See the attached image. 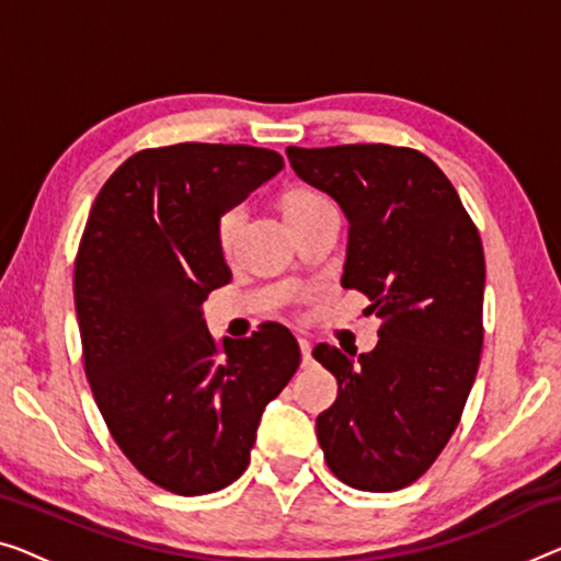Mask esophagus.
I'll return each instance as SVG.
<instances>
[{
	"mask_svg": "<svg viewBox=\"0 0 561 561\" xmlns=\"http://www.w3.org/2000/svg\"><path fill=\"white\" fill-rule=\"evenodd\" d=\"M299 350H302V367L312 365V345L305 337H299Z\"/></svg>",
	"mask_w": 561,
	"mask_h": 561,
	"instance_id": "esophagus-1",
	"label": "esophagus"
}]
</instances>
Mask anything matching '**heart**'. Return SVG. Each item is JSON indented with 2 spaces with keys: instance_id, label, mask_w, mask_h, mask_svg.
<instances>
[{
  "instance_id": "heart-1",
  "label": "heart",
  "mask_w": 561,
  "mask_h": 561,
  "mask_svg": "<svg viewBox=\"0 0 561 561\" xmlns=\"http://www.w3.org/2000/svg\"><path fill=\"white\" fill-rule=\"evenodd\" d=\"M328 198H322L320 194H312V191H295V194H289L284 198V214L287 211H297V208H307V206H314V204H324ZM241 221H244V211L241 208H231L221 216L219 221V244L224 249H229L233 244V239H237Z\"/></svg>"
}]
</instances>
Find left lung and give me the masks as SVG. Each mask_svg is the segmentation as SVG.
<instances>
[{"instance_id": "1", "label": "left lung", "mask_w": 561, "mask_h": 561, "mask_svg": "<svg viewBox=\"0 0 561 561\" xmlns=\"http://www.w3.org/2000/svg\"><path fill=\"white\" fill-rule=\"evenodd\" d=\"M291 169L350 221L342 287L382 320L373 353L317 345L337 400L317 415L330 471L360 491H398L454 436L483 345L481 237L428 156L382 144L287 148Z\"/></svg>"}]
</instances>
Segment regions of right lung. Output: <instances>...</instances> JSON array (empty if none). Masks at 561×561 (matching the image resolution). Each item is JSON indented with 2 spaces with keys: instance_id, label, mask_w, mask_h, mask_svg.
Returning a JSON list of instances; mask_svg holds the SVG:
<instances>
[{
  "instance_id": "obj_1",
  "label": "right lung",
  "mask_w": 561,
  "mask_h": 561,
  "mask_svg": "<svg viewBox=\"0 0 561 561\" xmlns=\"http://www.w3.org/2000/svg\"><path fill=\"white\" fill-rule=\"evenodd\" d=\"M282 169L266 148H150L90 208L75 262L85 375L128 461L179 496L244 473L266 403L299 367L284 324L219 345L201 312L208 291L231 282L221 216Z\"/></svg>"
}]
</instances>
